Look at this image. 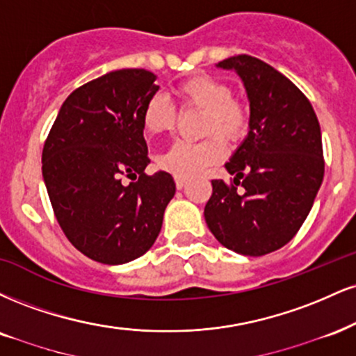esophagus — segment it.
I'll use <instances>...</instances> for the list:
<instances>
[{"instance_id":"obj_1","label":"esophagus","mask_w":356,"mask_h":356,"mask_svg":"<svg viewBox=\"0 0 356 356\" xmlns=\"http://www.w3.org/2000/svg\"><path fill=\"white\" fill-rule=\"evenodd\" d=\"M175 187H177L179 191L184 189V187H186V179H179V177H175Z\"/></svg>"}]
</instances>
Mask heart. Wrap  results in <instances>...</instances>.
Returning a JSON list of instances; mask_svg holds the SVG:
<instances>
[{
    "label": "heart",
    "instance_id": "obj_1",
    "mask_svg": "<svg viewBox=\"0 0 356 356\" xmlns=\"http://www.w3.org/2000/svg\"><path fill=\"white\" fill-rule=\"evenodd\" d=\"M175 96L186 109L204 111V134H219L227 140H238L247 134L248 114L241 102L232 99V88L224 81L199 74L175 88ZM177 115L159 96L145 102L143 127L147 134L162 136L174 131ZM225 149L219 139L202 144L175 143L157 161L162 170L179 179H191L209 165L224 159Z\"/></svg>",
    "mask_w": 356,
    "mask_h": 356
}]
</instances>
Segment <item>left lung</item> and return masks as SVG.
Segmentation results:
<instances>
[{
  "instance_id": "8db88e82",
  "label": "left lung",
  "mask_w": 356,
  "mask_h": 356,
  "mask_svg": "<svg viewBox=\"0 0 356 356\" xmlns=\"http://www.w3.org/2000/svg\"><path fill=\"white\" fill-rule=\"evenodd\" d=\"M216 66L242 79L250 118L225 164L234 184L212 181L204 217L222 245L260 257L292 241L314 205L325 172L322 131L310 101L270 64L238 54Z\"/></svg>"
}]
</instances>
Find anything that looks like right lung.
Instances as JSON below:
<instances>
[{"instance_id": "add662e5", "label": "right lung", "mask_w": 356, "mask_h": 356, "mask_svg": "<svg viewBox=\"0 0 356 356\" xmlns=\"http://www.w3.org/2000/svg\"><path fill=\"white\" fill-rule=\"evenodd\" d=\"M156 79L151 71L118 70L81 86L63 102L42 149L56 219L72 245L99 264L144 255L175 194L169 172H144L151 161L143 109L159 91ZM122 177L133 182L126 186Z\"/></svg>"}]
</instances>
